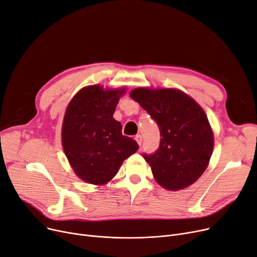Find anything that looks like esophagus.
Masks as SVG:
<instances>
[{
	"label": "esophagus",
	"instance_id": "obj_1",
	"mask_svg": "<svg viewBox=\"0 0 257 257\" xmlns=\"http://www.w3.org/2000/svg\"><path fill=\"white\" fill-rule=\"evenodd\" d=\"M135 140H136L137 143L141 146V144H142V136H141V135H137V136L135 137Z\"/></svg>",
	"mask_w": 257,
	"mask_h": 257
}]
</instances>
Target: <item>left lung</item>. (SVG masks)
Returning <instances> with one entry per match:
<instances>
[{
  "label": "left lung",
  "mask_w": 257,
  "mask_h": 257,
  "mask_svg": "<svg viewBox=\"0 0 257 257\" xmlns=\"http://www.w3.org/2000/svg\"><path fill=\"white\" fill-rule=\"evenodd\" d=\"M130 96L160 130L157 152L143 154L155 180L168 190L188 187L205 172L213 152V133L204 109L176 89L138 88Z\"/></svg>",
  "instance_id": "left-lung-1"
}]
</instances>
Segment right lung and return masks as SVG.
<instances>
[{"mask_svg": "<svg viewBox=\"0 0 257 257\" xmlns=\"http://www.w3.org/2000/svg\"><path fill=\"white\" fill-rule=\"evenodd\" d=\"M120 90H103L98 84L81 89L70 101L64 117L62 143L74 173L82 181L103 185L111 181L125 159L139 145L122 135V125L113 118Z\"/></svg>", "mask_w": 257, "mask_h": 257, "instance_id": "add662e5", "label": "right lung"}]
</instances>
